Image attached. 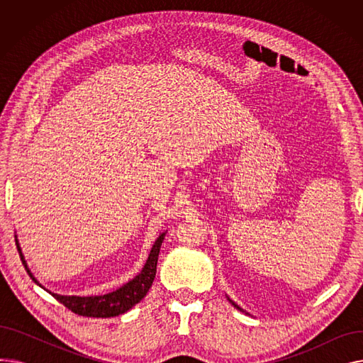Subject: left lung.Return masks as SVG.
I'll return each instance as SVG.
<instances>
[{
  "label": "left lung",
  "mask_w": 363,
  "mask_h": 363,
  "mask_svg": "<svg viewBox=\"0 0 363 363\" xmlns=\"http://www.w3.org/2000/svg\"><path fill=\"white\" fill-rule=\"evenodd\" d=\"M233 304H234V306H235V308H238V306H237V304H235V303H233ZM238 309H240V308H238ZM241 311H242V309H241Z\"/></svg>",
  "instance_id": "1"
}]
</instances>
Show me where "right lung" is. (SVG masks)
<instances>
[{
  "label": "right lung",
  "mask_w": 363,
  "mask_h": 363,
  "mask_svg": "<svg viewBox=\"0 0 363 363\" xmlns=\"http://www.w3.org/2000/svg\"><path fill=\"white\" fill-rule=\"evenodd\" d=\"M164 234H162L150 252V256L144 264V268L140 275H137L132 281L126 282L125 285L116 291L104 294V296H91V297H76V296H59L51 293V296L60 301L63 306H66L69 311H72L76 315L81 316H89V318H111V316H118L129 311L130 308L135 306L137 303H140L145 294L148 293L152 281H155L156 277V268H157V259H159V252H160V245L163 242ZM16 245L18 255H21L22 263L25 266L26 272L38 284V281L33 278L30 271L28 269V264L25 262V257L21 252V247H18V242L16 240Z\"/></svg>",
  "instance_id": "1"
}]
</instances>
